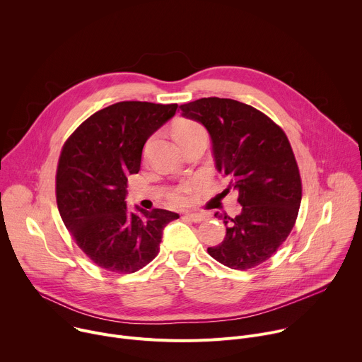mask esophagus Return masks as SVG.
Here are the masks:
<instances>
[{
  "instance_id": "obj_1",
  "label": "esophagus",
  "mask_w": 362,
  "mask_h": 362,
  "mask_svg": "<svg viewBox=\"0 0 362 362\" xmlns=\"http://www.w3.org/2000/svg\"><path fill=\"white\" fill-rule=\"evenodd\" d=\"M183 218L190 221V222H193V223H200V222H203L206 219V216L202 215V214H186Z\"/></svg>"
}]
</instances>
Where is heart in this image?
<instances>
[{"instance_id":"heart-1","label":"heart","mask_w":362,"mask_h":362,"mask_svg":"<svg viewBox=\"0 0 362 362\" xmlns=\"http://www.w3.org/2000/svg\"><path fill=\"white\" fill-rule=\"evenodd\" d=\"M175 139L177 140V143L182 146L185 141L196 137V136H203L206 134L204 127L193 120H180L176 123L175 130H173ZM197 187L196 182H187L183 185H179L177 187L172 189L168 193V199L170 200V203L176 204V206H183L187 203L189 200V194Z\"/></svg>"}]
</instances>
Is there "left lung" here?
<instances>
[{"instance_id": "obj_1", "label": "left lung", "mask_w": 362, "mask_h": 362, "mask_svg": "<svg viewBox=\"0 0 362 362\" xmlns=\"http://www.w3.org/2000/svg\"><path fill=\"white\" fill-rule=\"evenodd\" d=\"M182 116L209 132L215 166L239 193L238 216L215 214L226 236L209 255L222 265L245 271L261 265L289 236L300 206L302 185L284 130L267 115L232 98L208 97L180 106Z\"/></svg>"}]
</instances>
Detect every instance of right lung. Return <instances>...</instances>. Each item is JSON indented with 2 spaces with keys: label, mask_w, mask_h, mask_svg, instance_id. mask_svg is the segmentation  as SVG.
Masks as SVG:
<instances>
[{
  "label": "right lung",
  "mask_w": 362,
  "mask_h": 362,
  "mask_svg": "<svg viewBox=\"0 0 362 362\" xmlns=\"http://www.w3.org/2000/svg\"><path fill=\"white\" fill-rule=\"evenodd\" d=\"M177 105L120 101L83 122L63 146L56 175L60 216L78 247L100 268L133 274L159 253L165 226L179 215L127 211V177L140 170L147 139Z\"/></svg>",
  "instance_id": "right-lung-1"
}]
</instances>
